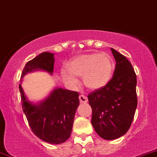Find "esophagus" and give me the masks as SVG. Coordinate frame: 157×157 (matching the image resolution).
Listing matches in <instances>:
<instances>
[{"label": "esophagus", "mask_w": 157, "mask_h": 157, "mask_svg": "<svg viewBox=\"0 0 157 157\" xmlns=\"http://www.w3.org/2000/svg\"><path fill=\"white\" fill-rule=\"evenodd\" d=\"M79 99H80V102L81 103H86L88 102V98L83 94H80L79 96Z\"/></svg>", "instance_id": "obj_1"}]
</instances>
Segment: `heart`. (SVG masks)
Instances as JSON below:
<instances>
[{
    "instance_id": "b5f03b06",
    "label": "heart",
    "mask_w": 157,
    "mask_h": 157,
    "mask_svg": "<svg viewBox=\"0 0 157 157\" xmlns=\"http://www.w3.org/2000/svg\"><path fill=\"white\" fill-rule=\"evenodd\" d=\"M68 71H63L64 80L76 86V77H82L86 88L91 90L104 87L111 80L114 69L112 57L107 53H91L76 56L66 64Z\"/></svg>"
}]
</instances>
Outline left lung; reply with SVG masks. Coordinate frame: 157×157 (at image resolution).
<instances>
[{
	"label": "left lung",
	"mask_w": 157,
	"mask_h": 157,
	"mask_svg": "<svg viewBox=\"0 0 157 157\" xmlns=\"http://www.w3.org/2000/svg\"><path fill=\"white\" fill-rule=\"evenodd\" d=\"M116 60L112 78L88 96L92 109L91 124L107 140L120 137L130 128L137 106L136 76L128 60L111 48Z\"/></svg>",
	"instance_id": "left-lung-1"
}]
</instances>
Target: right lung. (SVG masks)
Returning <instances> with one entry per match:
<instances>
[{"instance_id": "1", "label": "right lung", "mask_w": 157, "mask_h": 157, "mask_svg": "<svg viewBox=\"0 0 157 157\" xmlns=\"http://www.w3.org/2000/svg\"><path fill=\"white\" fill-rule=\"evenodd\" d=\"M54 54L43 52L29 62L23 70L19 90L23 111L32 132L43 141L50 144H60L70 137L74 118L78 107L79 93L55 88L50 94L39 103L28 100L21 86L23 77L27 73L43 70L52 75Z\"/></svg>"}]
</instances>
